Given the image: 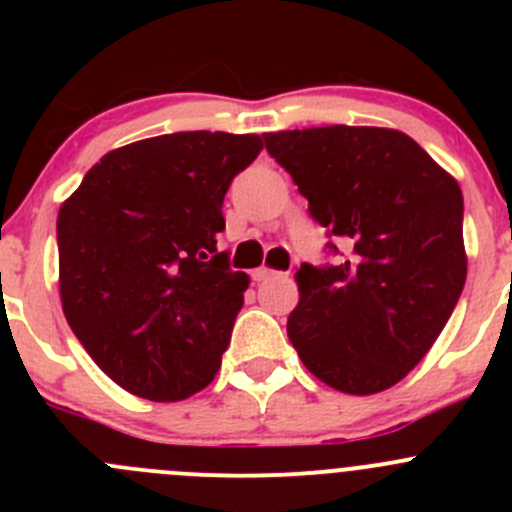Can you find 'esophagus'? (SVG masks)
Listing matches in <instances>:
<instances>
[{
    "label": "esophagus",
    "mask_w": 512,
    "mask_h": 512,
    "mask_svg": "<svg viewBox=\"0 0 512 512\" xmlns=\"http://www.w3.org/2000/svg\"><path fill=\"white\" fill-rule=\"evenodd\" d=\"M280 275V272L270 270V267H257V270H252V280L255 282H262V280H270V277Z\"/></svg>",
    "instance_id": "obj_1"
}]
</instances>
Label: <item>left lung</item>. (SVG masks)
<instances>
[{"label": "left lung", "mask_w": 512, "mask_h": 512, "mask_svg": "<svg viewBox=\"0 0 512 512\" xmlns=\"http://www.w3.org/2000/svg\"><path fill=\"white\" fill-rule=\"evenodd\" d=\"M309 213L352 245L332 267L302 265L287 337L332 389H391L428 354L463 285L461 185L396 128L265 133Z\"/></svg>", "instance_id": "left-lung-1"}]
</instances>
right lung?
<instances>
[{
	"mask_svg": "<svg viewBox=\"0 0 512 512\" xmlns=\"http://www.w3.org/2000/svg\"><path fill=\"white\" fill-rule=\"evenodd\" d=\"M255 133L185 131L106 153L56 220L61 309L98 369L148 401L215 379L250 285L218 252Z\"/></svg>",
	"mask_w": 512,
	"mask_h": 512,
	"instance_id": "right-lung-1",
	"label": "right lung"
}]
</instances>
